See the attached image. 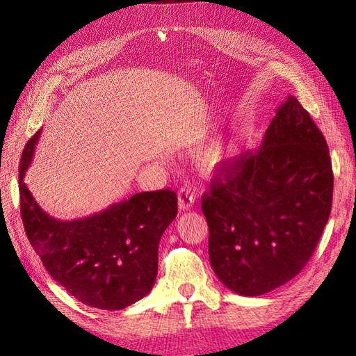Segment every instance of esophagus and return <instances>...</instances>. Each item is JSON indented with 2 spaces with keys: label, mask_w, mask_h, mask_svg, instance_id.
Segmentation results:
<instances>
[{
  "label": "esophagus",
  "mask_w": 356,
  "mask_h": 356,
  "mask_svg": "<svg viewBox=\"0 0 356 356\" xmlns=\"http://www.w3.org/2000/svg\"><path fill=\"white\" fill-rule=\"evenodd\" d=\"M196 193L188 186H182L178 191V208L179 211H188L191 204L195 203Z\"/></svg>",
  "instance_id": "34e87169"
}]
</instances>
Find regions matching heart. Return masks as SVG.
Instances as JSON below:
<instances>
[{"label":"heart","mask_w":356,"mask_h":356,"mask_svg":"<svg viewBox=\"0 0 356 356\" xmlns=\"http://www.w3.org/2000/svg\"><path fill=\"white\" fill-rule=\"evenodd\" d=\"M227 156H229L227 145L222 143H215L202 153V157H200L202 166L207 170H215L224 163V160L227 159Z\"/></svg>","instance_id":"b5f03b06"}]
</instances>
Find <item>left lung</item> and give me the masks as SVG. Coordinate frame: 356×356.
<instances>
[{
    "mask_svg": "<svg viewBox=\"0 0 356 356\" xmlns=\"http://www.w3.org/2000/svg\"><path fill=\"white\" fill-rule=\"evenodd\" d=\"M332 179L324 135L289 95L257 153L221 168L202 197L220 281L255 297L297 276L328 221Z\"/></svg>",
    "mask_w": 356,
    "mask_h": 356,
    "instance_id": "left-lung-1",
    "label": "left lung"
}]
</instances>
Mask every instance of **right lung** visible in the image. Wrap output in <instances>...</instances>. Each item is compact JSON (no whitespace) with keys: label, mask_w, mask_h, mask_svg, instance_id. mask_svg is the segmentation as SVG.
Wrapping results in <instances>:
<instances>
[{"label":"right lung","mask_w":356,"mask_h":356,"mask_svg":"<svg viewBox=\"0 0 356 356\" xmlns=\"http://www.w3.org/2000/svg\"><path fill=\"white\" fill-rule=\"evenodd\" d=\"M40 134L25 145L19 166L20 213L31 246L49 275L83 305L120 310L136 303L156 282L159 242L178 213L177 193H136L89 217L58 220L24 182Z\"/></svg>","instance_id":"obj_1"}]
</instances>
